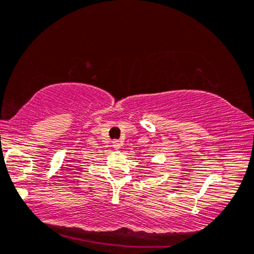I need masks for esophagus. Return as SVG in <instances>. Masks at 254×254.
Here are the masks:
<instances>
[{"instance_id": "34e87169", "label": "esophagus", "mask_w": 254, "mask_h": 254, "mask_svg": "<svg viewBox=\"0 0 254 254\" xmlns=\"http://www.w3.org/2000/svg\"><path fill=\"white\" fill-rule=\"evenodd\" d=\"M113 147H114V148H116V149H119L120 148V141L119 140H113Z\"/></svg>"}]
</instances>
